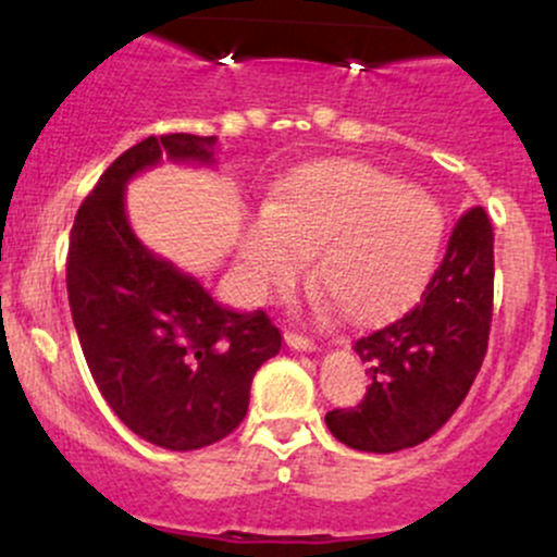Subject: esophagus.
Here are the masks:
<instances>
[{
    "label": "esophagus",
    "mask_w": 557,
    "mask_h": 557,
    "mask_svg": "<svg viewBox=\"0 0 557 557\" xmlns=\"http://www.w3.org/2000/svg\"><path fill=\"white\" fill-rule=\"evenodd\" d=\"M285 343L293 350H317V343L309 335H298V332H285Z\"/></svg>",
    "instance_id": "esophagus-1"
}]
</instances>
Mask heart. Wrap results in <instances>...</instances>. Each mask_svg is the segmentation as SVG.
Instances as JSON below:
<instances>
[{"label":"heart","mask_w":557,"mask_h":557,"mask_svg":"<svg viewBox=\"0 0 557 557\" xmlns=\"http://www.w3.org/2000/svg\"><path fill=\"white\" fill-rule=\"evenodd\" d=\"M437 201L356 159L304 164L246 227L240 259L248 285H290L317 251L311 283L350 324L400 314L424 290L443 243Z\"/></svg>","instance_id":"heart-1"}]
</instances>
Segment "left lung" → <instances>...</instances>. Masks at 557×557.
I'll return each mask as SVG.
<instances>
[{"label": "left lung", "instance_id": "8db88e82", "mask_svg": "<svg viewBox=\"0 0 557 557\" xmlns=\"http://www.w3.org/2000/svg\"><path fill=\"white\" fill-rule=\"evenodd\" d=\"M495 235L482 207L458 216L445 257L411 311L356 341L369 363L359 406L330 411V432L367 453L430 440L461 406L487 356Z\"/></svg>", "mask_w": 557, "mask_h": 557}]
</instances>
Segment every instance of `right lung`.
I'll use <instances>...</instances> for the list:
<instances>
[{"label":"right lung","instance_id":"right-lung-1","mask_svg":"<svg viewBox=\"0 0 557 557\" xmlns=\"http://www.w3.org/2000/svg\"><path fill=\"white\" fill-rule=\"evenodd\" d=\"M214 136H149L83 198L67 248V298L88 369L120 421L146 443L198 450L248 411L257 369L283 335L264 311L222 309L188 274L140 246L125 183L162 157L212 162Z\"/></svg>","mask_w":557,"mask_h":557}]
</instances>
